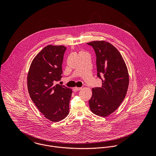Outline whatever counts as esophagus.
Wrapping results in <instances>:
<instances>
[{
    "label": "esophagus",
    "mask_w": 156,
    "mask_h": 156,
    "mask_svg": "<svg viewBox=\"0 0 156 156\" xmlns=\"http://www.w3.org/2000/svg\"><path fill=\"white\" fill-rule=\"evenodd\" d=\"M82 89V88H78V87H75V88H73V90L74 91V92H76V91H77V90H80V89Z\"/></svg>",
    "instance_id": "34e87169"
}]
</instances>
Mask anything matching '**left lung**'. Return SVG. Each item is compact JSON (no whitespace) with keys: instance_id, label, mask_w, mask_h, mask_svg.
Listing matches in <instances>:
<instances>
[{"instance_id":"8db88e82","label":"left lung","mask_w":156,"mask_h":156,"mask_svg":"<svg viewBox=\"0 0 156 156\" xmlns=\"http://www.w3.org/2000/svg\"><path fill=\"white\" fill-rule=\"evenodd\" d=\"M91 45L97 57V76L102 86L92 88L89 108L94 114L106 117L115 111L126 97L129 84V74L119 51L106 41H94Z\"/></svg>"}]
</instances>
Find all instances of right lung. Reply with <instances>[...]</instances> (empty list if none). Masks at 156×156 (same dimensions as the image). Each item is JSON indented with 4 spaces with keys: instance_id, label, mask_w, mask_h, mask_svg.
Instances as JSON below:
<instances>
[{
    "instance_id": "obj_1",
    "label": "right lung",
    "mask_w": 156,
    "mask_h": 156,
    "mask_svg": "<svg viewBox=\"0 0 156 156\" xmlns=\"http://www.w3.org/2000/svg\"><path fill=\"white\" fill-rule=\"evenodd\" d=\"M67 48L48 45L34 58L27 77L29 95L38 109L52 122H58L69 113L72 89L58 84Z\"/></svg>"
}]
</instances>
